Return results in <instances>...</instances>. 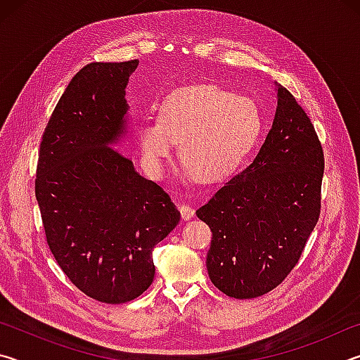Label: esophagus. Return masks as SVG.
<instances>
[{"instance_id":"1","label":"esophagus","mask_w":360,"mask_h":360,"mask_svg":"<svg viewBox=\"0 0 360 360\" xmlns=\"http://www.w3.org/2000/svg\"><path fill=\"white\" fill-rule=\"evenodd\" d=\"M179 211H181V216L184 221H188V219L193 217V214H195V210L192 208V206H188L187 203H181Z\"/></svg>"}]
</instances>
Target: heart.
Segmentation results:
<instances>
[{
  "mask_svg": "<svg viewBox=\"0 0 360 360\" xmlns=\"http://www.w3.org/2000/svg\"><path fill=\"white\" fill-rule=\"evenodd\" d=\"M260 112L248 96L203 84L174 90L158 106V122H141L135 141L152 176H162L179 143V155L200 182L236 172L260 133Z\"/></svg>",
  "mask_w": 360,
  "mask_h": 360,
  "instance_id": "1",
  "label": "heart"
}]
</instances>
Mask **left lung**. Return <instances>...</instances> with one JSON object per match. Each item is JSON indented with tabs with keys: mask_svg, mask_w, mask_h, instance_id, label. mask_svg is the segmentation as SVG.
<instances>
[{
	"mask_svg": "<svg viewBox=\"0 0 360 360\" xmlns=\"http://www.w3.org/2000/svg\"><path fill=\"white\" fill-rule=\"evenodd\" d=\"M273 125L251 165L197 210L212 231L206 268L225 295L255 298L284 281L318 224L324 152L311 120L276 84Z\"/></svg>",
	"mask_w": 360,
	"mask_h": 360,
	"instance_id": "8db88e82",
	"label": "left lung"
}]
</instances>
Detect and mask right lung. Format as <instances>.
Listing matches in <instances>:
<instances>
[{"label": "right lung", "instance_id": "add662e5", "mask_svg": "<svg viewBox=\"0 0 360 360\" xmlns=\"http://www.w3.org/2000/svg\"><path fill=\"white\" fill-rule=\"evenodd\" d=\"M138 63H90L71 79L42 135L34 181L57 264L85 295L112 304L152 284V251L181 219L168 193L117 149Z\"/></svg>", "mask_w": 360, "mask_h": 360}]
</instances>
